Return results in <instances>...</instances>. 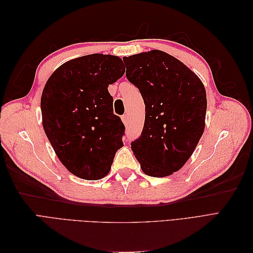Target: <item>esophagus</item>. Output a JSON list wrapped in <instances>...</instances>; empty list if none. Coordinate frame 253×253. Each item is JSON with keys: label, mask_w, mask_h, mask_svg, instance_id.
Here are the masks:
<instances>
[{"label": "esophagus", "mask_w": 253, "mask_h": 253, "mask_svg": "<svg viewBox=\"0 0 253 253\" xmlns=\"http://www.w3.org/2000/svg\"><path fill=\"white\" fill-rule=\"evenodd\" d=\"M121 119H122V121H124L125 125H127V124H128V115H127V114L124 115V116L121 117Z\"/></svg>", "instance_id": "obj_1"}]
</instances>
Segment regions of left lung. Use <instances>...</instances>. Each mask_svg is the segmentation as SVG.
Masks as SVG:
<instances>
[{
	"instance_id": "8db88e82",
	"label": "left lung",
	"mask_w": 253,
	"mask_h": 253,
	"mask_svg": "<svg viewBox=\"0 0 253 253\" xmlns=\"http://www.w3.org/2000/svg\"><path fill=\"white\" fill-rule=\"evenodd\" d=\"M127 80L145 105L141 135L131 149L152 177L178 171L193 154L205 129L207 96L203 82L178 59L163 50L125 57Z\"/></svg>"
}]
</instances>
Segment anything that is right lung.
<instances>
[{
  "label": "right lung",
  "instance_id": "obj_1",
  "mask_svg": "<svg viewBox=\"0 0 253 253\" xmlns=\"http://www.w3.org/2000/svg\"><path fill=\"white\" fill-rule=\"evenodd\" d=\"M125 72L119 57L93 53L59 66L43 88L44 132L60 162L82 179L108 175L124 145L126 127L108 87Z\"/></svg>",
  "mask_w": 253,
  "mask_h": 253
}]
</instances>
